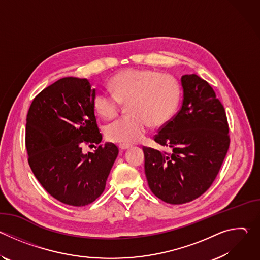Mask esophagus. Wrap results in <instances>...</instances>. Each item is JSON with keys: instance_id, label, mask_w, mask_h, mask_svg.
Returning <instances> with one entry per match:
<instances>
[{"instance_id": "obj_1", "label": "esophagus", "mask_w": 260, "mask_h": 260, "mask_svg": "<svg viewBox=\"0 0 260 260\" xmlns=\"http://www.w3.org/2000/svg\"><path fill=\"white\" fill-rule=\"evenodd\" d=\"M118 147H119L120 150H126V149H128V148H131L132 146L127 145V144H120Z\"/></svg>"}]
</instances>
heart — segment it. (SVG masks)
Here are the masks:
<instances>
[{
    "mask_svg": "<svg viewBox=\"0 0 260 260\" xmlns=\"http://www.w3.org/2000/svg\"><path fill=\"white\" fill-rule=\"evenodd\" d=\"M110 84L114 93L99 90L93 98L96 112L106 119L114 118L122 104L127 103L131 112L106 126L105 134L111 142L128 145L141 141L149 124L159 127L169 122L181 101L179 81L153 69H125L113 76Z\"/></svg>",
    "mask_w": 260,
    "mask_h": 260,
    "instance_id": "b5f03b06",
    "label": "heart"
}]
</instances>
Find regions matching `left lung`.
<instances>
[{
	"label": "left lung",
	"mask_w": 260,
	"mask_h": 260,
	"mask_svg": "<svg viewBox=\"0 0 260 260\" xmlns=\"http://www.w3.org/2000/svg\"><path fill=\"white\" fill-rule=\"evenodd\" d=\"M181 84L180 110L154 136L172 152L143 147L148 185L172 205L189 203L210 188L231 142L224 107L211 85L196 74L182 76Z\"/></svg>",
	"instance_id": "obj_1"
}]
</instances>
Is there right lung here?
<instances>
[{
  "label": "right lung",
  "mask_w": 260,
  "mask_h": 260,
  "mask_svg": "<svg viewBox=\"0 0 260 260\" xmlns=\"http://www.w3.org/2000/svg\"><path fill=\"white\" fill-rule=\"evenodd\" d=\"M94 95L87 79L64 77L32 100L26 116L28 165L43 188L69 206L89 205L103 193L118 155L112 143L82 152L83 145L102 141Z\"/></svg>",
  "instance_id": "right-lung-1"
}]
</instances>
